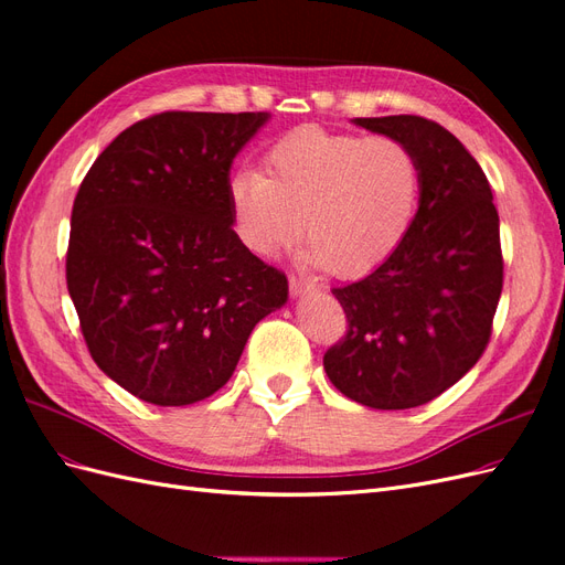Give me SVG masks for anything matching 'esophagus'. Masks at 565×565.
Here are the masks:
<instances>
[{
    "label": "esophagus",
    "mask_w": 565,
    "mask_h": 565,
    "mask_svg": "<svg viewBox=\"0 0 565 565\" xmlns=\"http://www.w3.org/2000/svg\"><path fill=\"white\" fill-rule=\"evenodd\" d=\"M318 285L311 280H303V278H289V292L292 297H303V295H311L316 292Z\"/></svg>",
    "instance_id": "obj_1"
}]
</instances>
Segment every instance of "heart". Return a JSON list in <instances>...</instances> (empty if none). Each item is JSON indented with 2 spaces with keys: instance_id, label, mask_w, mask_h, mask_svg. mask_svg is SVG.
Listing matches in <instances>:
<instances>
[{
  "instance_id": "heart-1",
  "label": "heart",
  "mask_w": 565,
  "mask_h": 565,
  "mask_svg": "<svg viewBox=\"0 0 565 565\" xmlns=\"http://www.w3.org/2000/svg\"><path fill=\"white\" fill-rule=\"evenodd\" d=\"M264 164L266 177L245 167L228 179L235 235L256 256H276L306 233V264L363 278L415 224L422 167L391 136L299 127L268 148Z\"/></svg>"
}]
</instances>
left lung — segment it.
<instances>
[{"mask_svg":"<svg viewBox=\"0 0 565 565\" xmlns=\"http://www.w3.org/2000/svg\"><path fill=\"white\" fill-rule=\"evenodd\" d=\"M415 152L422 198L405 243L367 278L334 287L349 332L322 358L347 398L407 409L457 384L486 351L502 295L500 216L471 152L417 115L355 117Z\"/></svg>","mask_w":565,"mask_h":565,"instance_id":"left-lung-1","label":"left lung"}]
</instances>
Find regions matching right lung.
<instances>
[{
  "label": "right lung",
  "mask_w": 565,
  "mask_h": 565,
  "mask_svg": "<svg viewBox=\"0 0 565 565\" xmlns=\"http://www.w3.org/2000/svg\"><path fill=\"white\" fill-rule=\"evenodd\" d=\"M270 113H162L125 129L84 177L65 278L96 365L131 396L210 398L287 278L233 231L228 179Z\"/></svg>",
  "instance_id": "obj_1"
}]
</instances>
